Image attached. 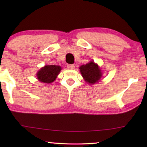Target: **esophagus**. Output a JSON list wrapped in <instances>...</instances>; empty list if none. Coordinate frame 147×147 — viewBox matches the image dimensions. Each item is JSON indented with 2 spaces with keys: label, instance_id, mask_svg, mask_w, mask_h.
Instances as JSON below:
<instances>
[{
  "label": "esophagus",
  "instance_id": "34e87169",
  "mask_svg": "<svg viewBox=\"0 0 147 147\" xmlns=\"http://www.w3.org/2000/svg\"><path fill=\"white\" fill-rule=\"evenodd\" d=\"M67 67L68 69H74V64H68V65H67Z\"/></svg>",
  "mask_w": 147,
  "mask_h": 147
}]
</instances>
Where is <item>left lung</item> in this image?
<instances>
[{
	"label": "left lung",
	"instance_id": "obj_1",
	"mask_svg": "<svg viewBox=\"0 0 147 147\" xmlns=\"http://www.w3.org/2000/svg\"><path fill=\"white\" fill-rule=\"evenodd\" d=\"M82 76L88 83L93 84L98 82L102 77V72L98 65L93 61L86 65H82L80 67Z\"/></svg>",
	"mask_w": 147,
	"mask_h": 147
}]
</instances>
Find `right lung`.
Here are the masks:
<instances>
[{
  "label": "right lung",
  "mask_w": 147,
  "mask_h": 147,
  "mask_svg": "<svg viewBox=\"0 0 147 147\" xmlns=\"http://www.w3.org/2000/svg\"><path fill=\"white\" fill-rule=\"evenodd\" d=\"M61 69V67L59 65H45L38 71L37 79L43 83H51L56 79Z\"/></svg>",
  "instance_id": "add662e5"
}]
</instances>
